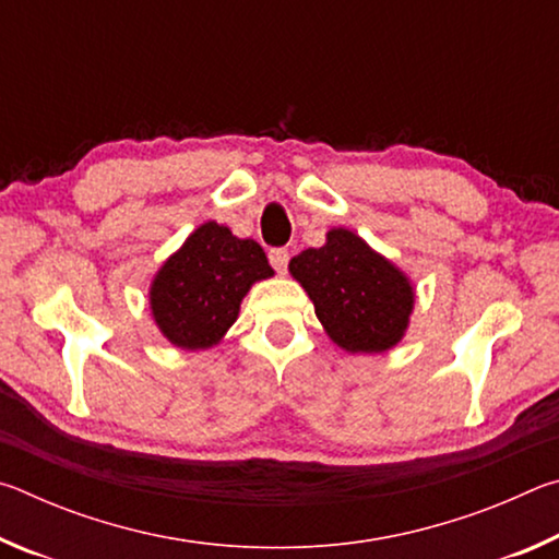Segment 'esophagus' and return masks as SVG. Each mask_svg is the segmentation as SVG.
I'll use <instances>...</instances> for the list:
<instances>
[{
    "label": "esophagus",
    "instance_id": "esophagus-1",
    "mask_svg": "<svg viewBox=\"0 0 559 559\" xmlns=\"http://www.w3.org/2000/svg\"><path fill=\"white\" fill-rule=\"evenodd\" d=\"M288 251L286 249H271L269 251V261H271V266L276 269V273H286V269H288Z\"/></svg>",
    "mask_w": 559,
    "mask_h": 559
}]
</instances>
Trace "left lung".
Returning a JSON list of instances; mask_svg holds the SVG:
<instances>
[{
    "mask_svg": "<svg viewBox=\"0 0 559 559\" xmlns=\"http://www.w3.org/2000/svg\"><path fill=\"white\" fill-rule=\"evenodd\" d=\"M320 325L349 355H382L409 330L416 290L412 278L362 236L333 226L325 243L288 263Z\"/></svg>",
    "mask_w": 559,
    "mask_h": 559,
    "instance_id": "8db88e82",
    "label": "left lung"
}]
</instances>
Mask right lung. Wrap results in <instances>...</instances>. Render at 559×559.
<instances>
[{
    "label": "right lung",
    "mask_w": 559,
    "mask_h": 559,
    "mask_svg": "<svg viewBox=\"0 0 559 559\" xmlns=\"http://www.w3.org/2000/svg\"><path fill=\"white\" fill-rule=\"evenodd\" d=\"M273 276L266 253L229 226L204 222L150 281V313L169 345L210 349L236 323L253 283Z\"/></svg>",
    "instance_id": "add662e5"
}]
</instances>
